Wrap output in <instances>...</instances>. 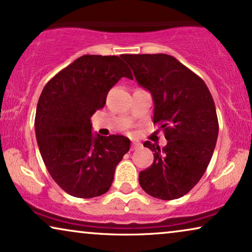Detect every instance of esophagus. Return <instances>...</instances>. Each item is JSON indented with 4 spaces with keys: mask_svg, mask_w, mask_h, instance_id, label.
<instances>
[{
    "mask_svg": "<svg viewBox=\"0 0 252 252\" xmlns=\"http://www.w3.org/2000/svg\"><path fill=\"white\" fill-rule=\"evenodd\" d=\"M140 147H141V143L133 141L132 145H130V149H132V150H136V149H139Z\"/></svg>",
    "mask_w": 252,
    "mask_h": 252,
    "instance_id": "1",
    "label": "esophagus"
}]
</instances>
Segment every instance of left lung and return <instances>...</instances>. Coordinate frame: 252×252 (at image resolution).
<instances>
[{
    "label": "left lung",
    "mask_w": 252,
    "mask_h": 252,
    "mask_svg": "<svg viewBox=\"0 0 252 252\" xmlns=\"http://www.w3.org/2000/svg\"><path fill=\"white\" fill-rule=\"evenodd\" d=\"M140 86L150 91L154 119L168 140L165 147L146 141L153 164L139 174L146 193L162 200L189 193L213 155L219 122L213 97L204 81L168 54H123Z\"/></svg>",
    "instance_id": "obj_1"
}]
</instances>
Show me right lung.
Masks as SVG:
<instances>
[{
    "instance_id": "add662e5",
    "label": "right lung",
    "mask_w": 252,
    "mask_h": 252,
    "mask_svg": "<svg viewBox=\"0 0 252 252\" xmlns=\"http://www.w3.org/2000/svg\"><path fill=\"white\" fill-rule=\"evenodd\" d=\"M132 71L116 55H83L52 77L35 111L34 129L54 182L76 198L106 193L114 170L129 150L123 135L91 134V116L103 109L111 88Z\"/></svg>"
}]
</instances>
